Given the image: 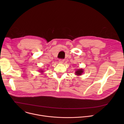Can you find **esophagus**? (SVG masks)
Segmentation results:
<instances>
[{"label":"esophagus","instance_id":"esophagus-1","mask_svg":"<svg viewBox=\"0 0 124 124\" xmlns=\"http://www.w3.org/2000/svg\"><path fill=\"white\" fill-rule=\"evenodd\" d=\"M64 62V59H60L59 60V62L60 63H63Z\"/></svg>","mask_w":124,"mask_h":124}]
</instances>
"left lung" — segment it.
<instances>
[{
    "label": "left lung",
    "mask_w": 124,
    "mask_h": 124,
    "mask_svg": "<svg viewBox=\"0 0 124 124\" xmlns=\"http://www.w3.org/2000/svg\"><path fill=\"white\" fill-rule=\"evenodd\" d=\"M83 73V70L82 69H80L77 70L75 72V74L77 76H81Z\"/></svg>",
    "instance_id": "left-lung-1"
}]
</instances>
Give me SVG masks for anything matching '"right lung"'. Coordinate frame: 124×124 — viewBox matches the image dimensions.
Instances as JSON below:
<instances>
[{
	"label": "right lung",
	"mask_w": 124,
	"mask_h": 124,
	"mask_svg": "<svg viewBox=\"0 0 124 124\" xmlns=\"http://www.w3.org/2000/svg\"><path fill=\"white\" fill-rule=\"evenodd\" d=\"M41 72L42 73V72H43V70H41Z\"/></svg>",
	"instance_id": "right-lung-1"
}]
</instances>
